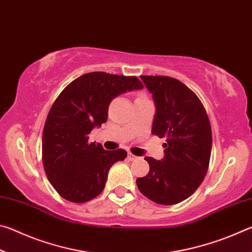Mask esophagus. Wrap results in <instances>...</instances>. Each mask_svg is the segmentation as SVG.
I'll list each match as a JSON object with an SVG mask.
<instances>
[{"instance_id":"34e87169","label":"esophagus","mask_w":252,"mask_h":252,"mask_svg":"<svg viewBox=\"0 0 252 252\" xmlns=\"http://www.w3.org/2000/svg\"><path fill=\"white\" fill-rule=\"evenodd\" d=\"M127 159H129L130 161H134V160H136L138 159V157H135V156H133L132 155V153H127Z\"/></svg>"}]
</instances>
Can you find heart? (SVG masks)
<instances>
[{
    "label": "heart",
    "instance_id": "heart-1",
    "mask_svg": "<svg viewBox=\"0 0 252 252\" xmlns=\"http://www.w3.org/2000/svg\"><path fill=\"white\" fill-rule=\"evenodd\" d=\"M138 99H144V97H143V96H139V97H138Z\"/></svg>",
    "mask_w": 252,
    "mask_h": 252
}]
</instances>
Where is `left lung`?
I'll use <instances>...</instances> for the list:
<instances>
[{"instance_id": "left-lung-1", "label": "left lung", "mask_w": 252, "mask_h": 252, "mask_svg": "<svg viewBox=\"0 0 252 252\" xmlns=\"http://www.w3.org/2000/svg\"><path fill=\"white\" fill-rule=\"evenodd\" d=\"M156 105L152 134L165 136L164 157H146L150 171L136 179L144 197L164 206L189 198L203 181L211 156L212 134L198 96L177 79L142 75Z\"/></svg>"}]
</instances>
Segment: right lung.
I'll return each instance as SVG.
<instances>
[{"instance_id":"obj_1","label":"right lung","mask_w":252,"mask_h":252,"mask_svg":"<svg viewBox=\"0 0 252 252\" xmlns=\"http://www.w3.org/2000/svg\"><path fill=\"white\" fill-rule=\"evenodd\" d=\"M141 89L135 76L91 72L72 81L58 96L45 121L42 158L61 197L82 203L103 191L110 168L125 160L126 151L104 150L101 143L89 142V134L108 120L114 97Z\"/></svg>"}]
</instances>
